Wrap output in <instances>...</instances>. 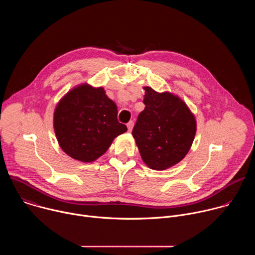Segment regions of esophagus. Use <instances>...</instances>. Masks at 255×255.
<instances>
[{"instance_id":"34e87169","label":"esophagus","mask_w":255,"mask_h":255,"mask_svg":"<svg viewBox=\"0 0 255 255\" xmlns=\"http://www.w3.org/2000/svg\"><path fill=\"white\" fill-rule=\"evenodd\" d=\"M133 126H134V122H133V121H130V122L127 124V128H128V131H129V132L132 131Z\"/></svg>"}]
</instances>
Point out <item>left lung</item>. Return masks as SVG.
I'll use <instances>...</instances> for the list:
<instances>
[{
    "label": "left lung",
    "mask_w": 255,
    "mask_h": 255,
    "mask_svg": "<svg viewBox=\"0 0 255 255\" xmlns=\"http://www.w3.org/2000/svg\"><path fill=\"white\" fill-rule=\"evenodd\" d=\"M145 91V109L139 114L132 135L143 162L154 170L167 169L190 151L197 121L188 105L170 92Z\"/></svg>",
    "instance_id": "1"
}]
</instances>
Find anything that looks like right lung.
I'll use <instances>...</instances> for the list:
<instances>
[{
	"label": "right lung",
	"mask_w": 255,
	"mask_h": 255,
	"mask_svg": "<svg viewBox=\"0 0 255 255\" xmlns=\"http://www.w3.org/2000/svg\"><path fill=\"white\" fill-rule=\"evenodd\" d=\"M117 106L104 88L87 83L69 90L56 104L53 128L60 148L71 158L93 162L127 127L118 122Z\"/></svg>",
	"instance_id": "add662e5"
}]
</instances>
